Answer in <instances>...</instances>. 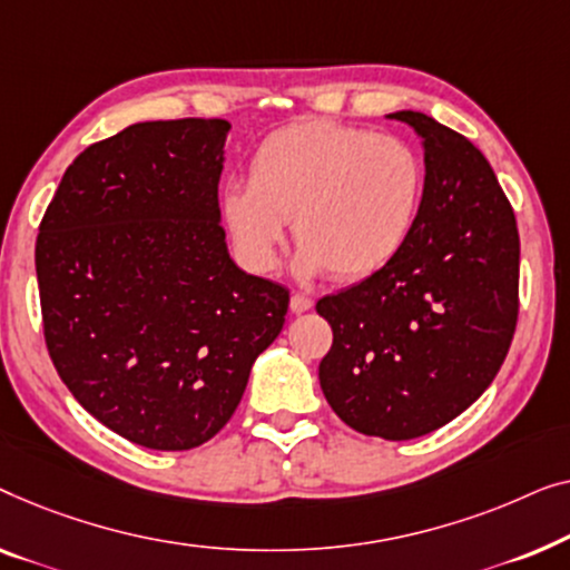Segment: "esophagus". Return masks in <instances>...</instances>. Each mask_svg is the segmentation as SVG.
Here are the masks:
<instances>
[{
    "label": "esophagus",
    "instance_id": "obj_1",
    "mask_svg": "<svg viewBox=\"0 0 570 570\" xmlns=\"http://www.w3.org/2000/svg\"><path fill=\"white\" fill-rule=\"evenodd\" d=\"M312 302L309 296H304V294H292V302H288V309L294 312V315H302V312H307V309H312Z\"/></svg>",
    "mask_w": 570,
    "mask_h": 570
}]
</instances>
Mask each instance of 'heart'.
<instances>
[{
  "mask_svg": "<svg viewBox=\"0 0 570 570\" xmlns=\"http://www.w3.org/2000/svg\"><path fill=\"white\" fill-rule=\"evenodd\" d=\"M423 196V165L405 141L312 118L271 134L250 159V183L222 190V222L237 258L274 271L294 216L296 274L327 268L341 282L376 274L403 250Z\"/></svg>",
  "mask_w": 570,
  "mask_h": 570,
  "instance_id": "b5f03b06",
  "label": "heart"
}]
</instances>
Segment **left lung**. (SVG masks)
<instances>
[{
  "instance_id": "obj_1",
  "label": "left lung",
  "mask_w": 570,
  "mask_h": 570,
  "mask_svg": "<svg viewBox=\"0 0 570 570\" xmlns=\"http://www.w3.org/2000/svg\"><path fill=\"white\" fill-rule=\"evenodd\" d=\"M423 196L403 250L362 284L317 302L333 327L320 387L358 434L405 442L456 419L488 390L514 338L519 232L475 144L426 114Z\"/></svg>"
}]
</instances>
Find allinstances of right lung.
Wrapping results in <instances>:
<instances>
[{"instance_id": "obj_1", "label": "right lung", "mask_w": 570, "mask_h": 570, "mask_svg": "<svg viewBox=\"0 0 570 570\" xmlns=\"http://www.w3.org/2000/svg\"><path fill=\"white\" fill-rule=\"evenodd\" d=\"M227 134L222 118H180L92 144L38 229L56 372L92 419L147 449L219 434L286 320V288L229 258L216 196Z\"/></svg>"}]
</instances>
